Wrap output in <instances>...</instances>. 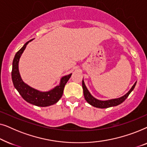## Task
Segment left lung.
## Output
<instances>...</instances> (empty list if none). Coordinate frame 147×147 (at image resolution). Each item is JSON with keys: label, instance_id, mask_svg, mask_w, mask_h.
Returning <instances> with one entry per match:
<instances>
[{"label": "left lung", "instance_id": "8db88e82", "mask_svg": "<svg viewBox=\"0 0 147 147\" xmlns=\"http://www.w3.org/2000/svg\"><path fill=\"white\" fill-rule=\"evenodd\" d=\"M136 82H135L134 85L132 86V87L131 88V89L129 90V92H128L127 94H126L125 95L122 96V97H120L119 98H116V99L105 100V101H102V100H97L95 98H94L93 96L91 95V94L90 93V92L88 91L87 88H86L85 84H84V80H82V88H83L84 90V98H85L86 101H87L90 105L99 108H106L112 107V106H118L120 104L122 103V102L127 98L128 96H129L130 92L134 90V88L136 86Z\"/></svg>", "mask_w": 147, "mask_h": 147}]
</instances>
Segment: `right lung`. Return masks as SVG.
I'll list each match as a JSON object with an SVG mask.
<instances>
[{
  "instance_id": "right-lung-1",
  "label": "right lung",
  "mask_w": 147,
  "mask_h": 147,
  "mask_svg": "<svg viewBox=\"0 0 147 147\" xmlns=\"http://www.w3.org/2000/svg\"><path fill=\"white\" fill-rule=\"evenodd\" d=\"M31 41V40L27 41L23 46V47L17 52L15 57H14L11 72L13 85L19 92V93L21 94L22 98L29 103L37 106H41V107L53 105L59 101V100L61 98L63 95L64 87L71 77V74L63 76L61 79L59 85L56 86L53 90H50L49 92H39L24 83L19 74V61L22 53L26 48V46Z\"/></svg>"
}]
</instances>
